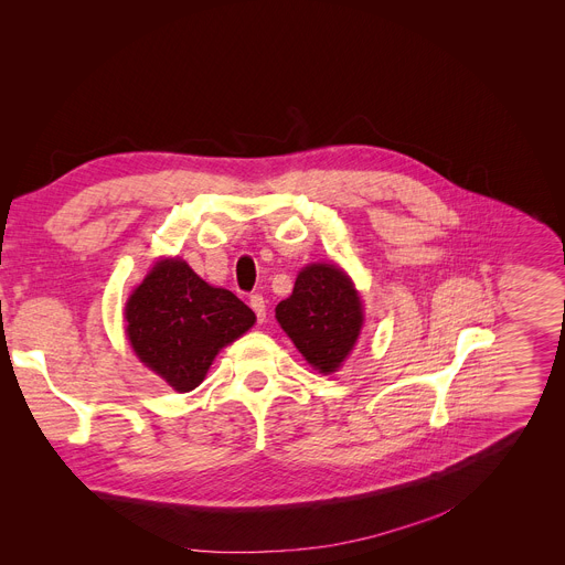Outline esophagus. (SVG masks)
I'll use <instances>...</instances> for the list:
<instances>
[{
  "label": "esophagus",
  "mask_w": 565,
  "mask_h": 565,
  "mask_svg": "<svg viewBox=\"0 0 565 565\" xmlns=\"http://www.w3.org/2000/svg\"><path fill=\"white\" fill-rule=\"evenodd\" d=\"M249 307H252V311L256 313V320H258V322L266 320V299H263V295H252V297H249Z\"/></svg>",
  "instance_id": "1"
}]
</instances>
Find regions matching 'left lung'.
Instances as JSON below:
<instances>
[{
  "instance_id": "8db88e82",
  "label": "left lung",
  "mask_w": 565,
  "mask_h": 565,
  "mask_svg": "<svg viewBox=\"0 0 565 565\" xmlns=\"http://www.w3.org/2000/svg\"><path fill=\"white\" fill-rule=\"evenodd\" d=\"M275 313L299 354L322 374L343 365L363 327L361 297L348 273L333 263H311L299 273L292 295Z\"/></svg>"
}]
</instances>
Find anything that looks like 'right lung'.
<instances>
[{
    "label": "right lung",
    "instance_id": "add662e5",
    "mask_svg": "<svg viewBox=\"0 0 565 565\" xmlns=\"http://www.w3.org/2000/svg\"><path fill=\"white\" fill-rule=\"evenodd\" d=\"M136 356L179 393L198 388L217 356L254 322V311L206 284L181 258H161L125 307Z\"/></svg>",
    "mask_w": 565,
    "mask_h": 565
}]
</instances>
